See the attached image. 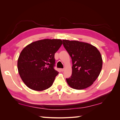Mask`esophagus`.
<instances>
[{
  "label": "esophagus",
  "instance_id": "34e87169",
  "mask_svg": "<svg viewBox=\"0 0 120 120\" xmlns=\"http://www.w3.org/2000/svg\"><path fill=\"white\" fill-rule=\"evenodd\" d=\"M60 70H61V72H63V71H64V68H61Z\"/></svg>",
  "mask_w": 120,
  "mask_h": 120
}]
</instances>
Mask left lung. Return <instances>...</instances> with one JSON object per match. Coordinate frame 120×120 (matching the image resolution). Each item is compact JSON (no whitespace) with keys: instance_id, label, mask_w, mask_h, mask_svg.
Listing matches in <instances>:
<instances>
[{"instance_id":"left-lung-1","label":"left lung","mask_w":120,"mask_h":120,"mask_svg":"<svg viewBox=\"0 0 120 120\" xmlns=\"http://www.w3.org/2000/svg\"><path fill=\"white\" fill-rule=\"evenodd\" d=\"M63 45L72 58V74L66 78L68 84L76 90L91 86L101 73L103 60L97 48L87 43L63 40Z\"/></svg>"}]
</instances>
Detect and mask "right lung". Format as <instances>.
<instances>
[{
	"mask_svg": "<svg viewBox=\"0 0 120 120\" xmlns=\"http://www.w3.org/2000/svg\"><path fill=\"white\" fill-rule=\"evenodd\" d=\"M62 44L60 39L32 42L22 50L17 61L20 77L29 88L43 91L50 88L59 72L54 69L55 53Z\"/></svg>",
	"mask_w": 120,
	"mask_h": 120,
	"instance_id": "add662e5",
	"label": "right lung"
}]
</instances>
